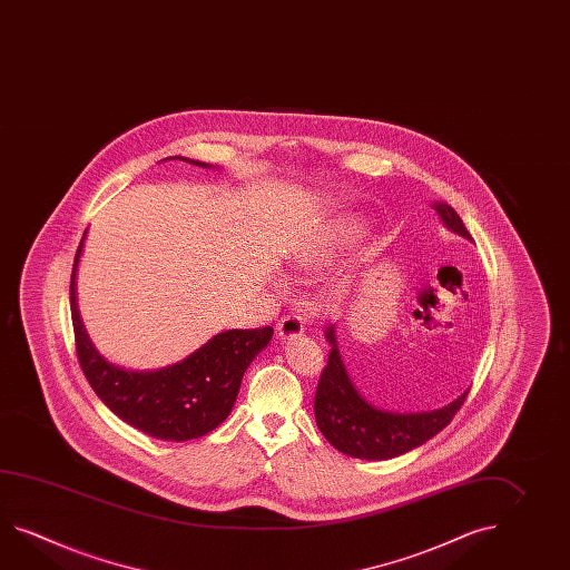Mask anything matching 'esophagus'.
<instances>
[{
    "instance_id": "esophagus-1",
    "label": "esophagus",
    "mask_w": 570,
    "mask_h": 570,
    "mask_svg": "<svg viewBox=\"0 0 570 570\" xmlns=\"http://www.w3.org/2000/svg\"><path fill=\"white\" fill-rule=\"evenodd\" d=\"M303 316L286 315L279 318L278 335L282 340H288V337H294V335H303Z\"/></svg>"
}]
</instances>
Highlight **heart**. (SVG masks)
Returning <instances> with one entry per match:
<instances>
[{
    "instance_id": "heart-1",
    "label": "heart",
    "mask_w": 570,
    "mask_h": 570,
    "mask_svg": "<svg viewBox=\"0 0 570 570\" xmlns=\"http://www.w3.org/2000/svg\"><path fill=\"white\" fill-rule=\"evenodd\" d=\"M352 230H345V233H340L343 239H347V235H350ZM335 243L337 240H333V243H325V245H318L316 249H308V252H303V254L296 255V267H301V269H311V267H315L316 264H321L327 255H331V245L335 247Z\"/></svg>"
}]
</instances>
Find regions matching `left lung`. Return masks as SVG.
<instances>
[{"label":"left lung","mask_w":570,"mask_h":570,"mask_svg":"<svg viewBox=\"0 0 570 570\" xmlns=\"http://www.w3.org/2000/svg\"><path fill=\"white\" fill-rule=\"evenodd\" d=\"M433 208L442 216L445 227L470 239L462 218L450 204L438 200L433 203ZM327 340L333 347L327 366L321 372L316 384L315 417L327 442L343 454L364 460H389L405 454L438 435L469 396L466 391L454 403L425 413H393L367 405L355 391L352 380L347 379L333 337V327L327 330Z\"/></svg>","instance_id":"obj_1"}]
</instances>
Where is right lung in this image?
I'll return each mask as SVG.
<instances>
[{"label": "right lung", "mask_w": 570, "mask_h": 570, "mask_svg": "<svg viewBox=\"0 0 570 570\" xmlns=\"http://www.w3.org/2000/svg\"><path fill=\"white\" fill-rule=\"evenodd\" d=\"M79 254L81 245L77 247L69 286L77 360L101 403L116 417L157 440L188 442L216 430L235 405L245 370L269 343L274 330L262 327L218 333L184 362L157 372H128L112 366L89 343L77 315Z\"/></svg>", "instance_id": "add662e5"}]
</instances>
